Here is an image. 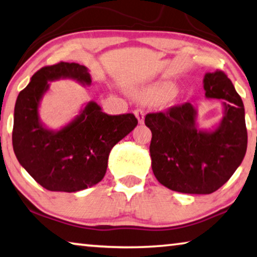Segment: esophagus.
Instances as JSON below:
<instances>
[{"label":"esophagus","mask_w":257,"mask_h":257,"mask_svg":"<svg viewBox=\"0 0 257 257\" xmlns=\"http://www.w3.org/2000/svg\"><path fill=\"white\" fill-rule=\"evenodd\" d=\"M135 115H136V117H137V120H138V123L140 124H143L144 123V119H145V114H144V112L142 111V109H136L135 112Z\"/></svg>","instance_id":"obj_1"}]
</instances>
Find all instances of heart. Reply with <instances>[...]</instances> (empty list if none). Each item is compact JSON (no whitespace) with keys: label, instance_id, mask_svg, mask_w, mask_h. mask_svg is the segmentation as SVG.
Returning a JSON list of instances; mask_svg holds the SVG:
<instances>
[{"label":"heart","instance_id":"1","mask_svg":"<svg viewBox=\"0 0 257 257\" xmlns=\"http://www.w3.org/2000/svg\"><path fill=\"white\" fill-rule=\"evenodd\" d=\"M172 92V85L168 83H154L136 90L138 98L145 101H160L167 98Z\"/></svg>","mask_w":257,"mask_h":257}]
</instances>
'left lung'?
<instances>
[{
    "instance_id": "1",
    "label": "left lung",
    "mask_w": 257,
    "mask_h": 257,
    "mask_svg": "<svg viewBox=\"0 0 257 257\" xmlns=\"http://www.w3.org/2000/svg\"><path fill=\"white\" fill-rule=\"evenodd\" d=\"M203 89L206 98L223 99V117L211 129L199 127L198 111L191 103L145 116L152 132L154 176L176 192H215L230 180L246 154L245 108L231 80L222 71L206 73Z\"/></svg>"
}]
</instances>
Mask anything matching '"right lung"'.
Here are the masks:
<instances>
[{
	"mask_svg": "<svg viewBox=\"0 0 257 257\" xmlns=\"http://www.w3.org/2000/svg\"><path fill=\"white\" fill-rule=\"evenodd\" d=\"M74 80L91 85L88 68L58 63L41 68L19 92L15 105L12 145L19 164L41 186L56 192H76L103 180L113 146L138 123L134 114L108 115L88 101L60 129H49L40 119L41 100L52 81Z\"/></svg>",
	"mask_w": 257,
	"mask_h": 257,
	"instance_id": "add662e5",
	"label": "right lung"
}]
</instances>
